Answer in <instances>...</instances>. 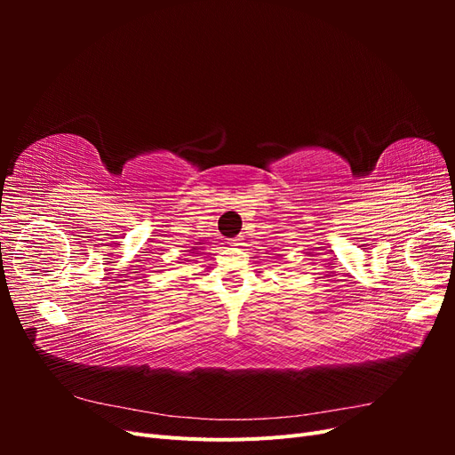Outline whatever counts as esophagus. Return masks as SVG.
I'll use <instances>...</instances> for the list:
<instances>
[{
  "instance_id": "34e87169",
  "label": "esophagus",
  "mask_w": 455,
  "mask_h": 455,
  "mask_svg": "<svg viewBox=\"0 0 455 455\" xmlns=\"http://www.w3.org/2000/svg\"><path fill=\"white\" fill-rule=\"evenodd\" d=\"M241 241H243V239L235 237V239H229V241H228V244H229V246H239V244H243Z\"/></svg>"
}]
</instances>
